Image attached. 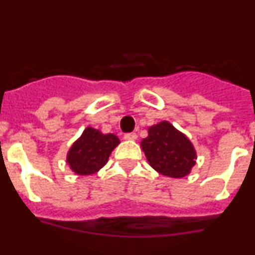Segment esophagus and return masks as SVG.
<instances>
[{
    "label": "esophagus",
    "instance_id": "34e87169",
    "mask_svg": "<svg viewBox=\"0 0 255 255\" xmlns=\"http://www.w3.org/2000/svg\"><path fill=\"white\" fill-rule=\"evenodd\" d=\"M136 138H138V135L135 134V132H126V134H124V139H126V140H135Z\"/></svg>",
    "mask_w": 255,
    "mask_h": 255
}]
</instances>
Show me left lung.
I'll return each mask as SVG.
<instances>
[{
  "label": "left lung",
  "instance_id": "obj_1",
  "mask_svg": "<svg viewBox=\"0 0 255 255\" xmlns=\"http://www.w3.org/2000/svg\"><path fill=\"white\" fill-rule=\"evenodd\" d=\"M141 148L155 171L175 179L186 176L197 159L191 141L167 121L150 126Z\"/></svg>",
  "mask_w": 255,
  "mask_h": 255
}]
</instances>
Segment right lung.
<instances>
[{"label": "right lung", "mask_w": 255, "mask_h": 255, "mask_svg": "<svg viewBox=\"0 0 255 255\" xmlns=\"http://www.w3.org/2000/svg\"><path fill=\"white\" fill-rule=\"evenodd\" d=\"M120 140L114 134H102L87 128L67 153V163L78 175H92L105 166Z\"/></svg>", "instance_id": "obj_1"}]
</instances>
